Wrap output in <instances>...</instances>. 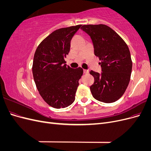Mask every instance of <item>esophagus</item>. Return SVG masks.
<instances>
[{
	"label": "esophagus",
	"instance_id": "obj_1",
	"mask_svg": "<svg viewBox=\"0 0 151 151\" xmlns=\"http://www.w3.org/2000/svg\"><path fill=\"white\" fill-rule=\"evenodd\" d=\"M84 74H88V73H89V70H88L84 69Z\"/></svg>",
	"mask_w": 151,
	"mask_h": 151
}]
</instances>
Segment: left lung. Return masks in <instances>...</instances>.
Here are the masks:
<instances>
[{"mask_svg":"<svg viewBox=\"0 0 151 151\" xmlns=\"http://www.w3.org/2000/svg\"><path fill=\"white\" fill-rule=\"evenodd\" d=\"M81 29L92 40L94 55L101 60L102 72L90 71L94 82L93 96L106 103L119 99L129 84L132 62L129 47L116 32L104 24L83 25Z\"/></svg>","mask_w":151,"mask_h":151,"instance_id":"1","label":"left lung"}]
</instances>
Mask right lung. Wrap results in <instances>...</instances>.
Wrapping results in <instances>:
<instances>
[{"label": "right lung", "mask_w": 151, "mask_h": 151, "mask_svg": "<svg viewBox=\"0 0 151 151\" xmlns=\"http://www.w3.org/2000/svg\"><path fill=\"white\" fill-rule=\"evenodd\" d=\"M81 25L57 29L45 38L35 53L33 75L44 101L55 108H65L75 100L81 67L67 66L65 58L70 52V41Z\"/></svg>", "instance_id": "add662e5"}]
</instances>
